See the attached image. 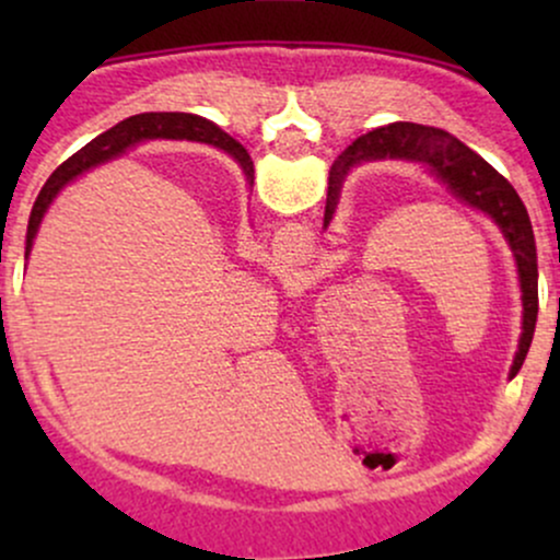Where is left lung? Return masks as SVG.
Here are the masks:
<instances>
[{
    "instance_id": "1",
    "label": "left lung",
    "mask_w": 560,
    "mask_h": 560,
    "mask_svg": "<svg viewBox=\"0 0 560 560\" xmlns=\"http://www.w3.org/2000/svg\"><path fill=\"white\" fill-rule=\"evenodd\" d=\"M369 160H400V163L419 165L427 176L445 186L460 205L485 213L500 229L505 244L511 247L513 262H516L524 307L522 337H518V350L511 365V376H516L526 352H529L532 337H535L539 311L535 231H532L529 213H526L522 197L508 184L505 176H500L485 158L468 150L464 141L455 139L453 133L421 124H389L358 137L342 155L334 160L329 173V195H326L324 229L329 226L334 213H337L345 176L355 165L369 163Z\"/></svg>"
}]
</instances>
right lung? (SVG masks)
I'll return each mask as SVG.
<instances>
[{"label":"right lung","mask_w":560,"mask_h":560,"mask_svg":"<svg viewBox=\"0 0 560 560\" xmlns=\"http://www.w3.org/2000/svg\"><path fill=\"white\" fill-rule=\"evenodd\" d=\"M147 139H189V141H202V144L218 147V150L226 152L229 158H234V163H240V168L247 178V184L253 186V160H249L247 150L236 139H231L229 133H223L221 128L210 120L199 118V115L189 113H141L131 115V118L120 120L118 126H113L110 131L100 133V137L89 141L86 147H81L73 158H68L66 163L57 168L52 176L47 178V184L38 191L34 210H31L28 218V234H25V258L31 255V247H34V240L38 234V226H42L44 215H47L49 205L55 202V197L60 195L62 189L70 182L86 173L94 165L105 163V160L124 155L126 150L141 144Z\"/></svg>","instance_id":"add662e5"}]
</instances>
